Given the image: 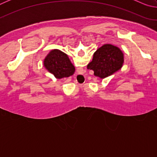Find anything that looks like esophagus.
<instances>
[{
	"label": "esophagus",
	"instance_id": "34e87169",
	"mask_svg": "<svg viewBox=\"0 0 157 157\" xmlns=\"http://www.w3.org/2000/svg\"><path fill=\"white\" fill-rule=\"evenodd\" d=\"M83 75V74H80V75Z\"/></svg>",
	"mask_w": 157,
	"mask_h": 157
}]
</instances>
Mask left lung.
Wrapping results in <instances>:
<instances>
[{"mask_svg": "<svg viewBox=\"0 0 157 157\" xmlns=\"http://www.w3.org/2000/svg\"><path fill=\"white\" fill-rule=\"evenodd\" d=\"M124 63V54L118 47L104 44L94 52L93 59L87 68L94 71V75L104 79L121 69Z\"/></svg>", "mask_w": 157, "mask_h": 157, "instance_id": "8db88e82", "label": "left lung"}]
</instances>
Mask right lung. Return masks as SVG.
<instances>
[{
	"label": "right lung",
	"mask_w": 157,
	"mask_h": 157,
	"mask_svg": "<svg viewBox=\"0 0 157 157\" xmlns=\"http://www.w3.org/2000/svg\"><path fill=\"white\" fill-rule=\"evenodd\" d=\"M44 66L57 79L68 78L75 73V66L68 55L58 49L52 50L44 61Z\"/></svg>",
	"instance_id": "obj_1"
}]
</instances>
